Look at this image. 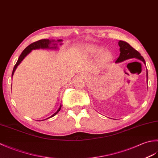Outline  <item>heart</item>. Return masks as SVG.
I'll return each mask as SVG.
<instances>
[{"label": "heart", "instance_id": "b5f03b06", "mask_svg": "<svg viewBox=\"0 0 158 158\" xmlns=\"http://www.w3.org/2000/svg\"><path fill=\"white\" fill-rule=\"evenodd\" d=\"M88 52L89 55L91 56H96L99 54V53L102 52V48H100V47L94 46V45H89L88 49ZM110 57V53L108 52H104L102 53L101 58L103 60H108Z\"/></svg>", "mask_w": 158, "mask_h": 158}]
</instances>
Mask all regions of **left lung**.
<instances>
[{"mask_svg": "<svg viewBox=\"0 0 158 158\" xmlns=\"http://www.w3.org/2000/svg\"><path fill=\"white\" fill-rule=\"evenodd\" d=\"M118 44H119V46L120 47V49H119L120 54H119V58L117 59L115 63L122 62L123 61H125V60L130 59V58H137L140 60H141L142 62H143L145 64V60H144L143 57L140 55V53L138 51H136L135 49H134L132 46H130L128 43L123 41H119ZM147 81H148V73H147Z\"/></svg>", "mask_w": 158, "mask_h": 158, "instance_id": "left-lung-1", "label": "left lung"}]
</instances>
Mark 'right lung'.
<instances>
[{
	"mask_svg": "<svg viewBox=\"0 0 158 158\" xmlns=\"http://www.w3.org/2000/svg\"><path fill=\"white\" fill-rule=\"evenodd\" d=\"M62 41V39H59V40H58V41H54V40L41 39V40H39V41H36V42H34V43H31V44L29 45L27 47V48H25V49L23 50V51L22 52L21 55L19 56V58H18V62H16L15 65V66H14V68H13V72H12V75H11V77H13V74H14L15 70H16V69H17V67H18V66L19 64L20 63L22 62V60H23V59H24L25 57H26V56H27V55L28 54V53H31V52H32V50L37 49H56L57 47H58V46H57V43H54V42L60 43V45H62V43H61ZM52 44V45H53L54 46L52 47H50V45H51ZM61 107H62V105H60V107H59V109H58V110H57V111H56L55 113H53L52 116H50L49 117H48V119H49V118H50V117H53L54 115H56V114L60 111V109H61ZM43 120H45V119H43Z\"/></svg>",
	"mask_w": 158,
	"mask_h": 158,
	"instance_id": "1",
	"label": "right lung"
}]
</instances>
